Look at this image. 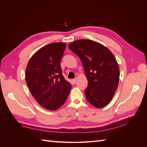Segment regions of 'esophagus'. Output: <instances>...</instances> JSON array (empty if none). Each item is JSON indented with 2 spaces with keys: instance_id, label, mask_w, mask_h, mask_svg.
<instances>
[{
  "instance_id": "obj_1",
  "label": "esophagus",
  "mask_w": 147,
  "mask_h": 147,
  "mask_svg": "<svg viewBox=\"0 0 147 147\" xmlns=\"http://www.w3.org/2000/svg\"><path fill=\"white\" fill-rule=\"evenodd\" d=\"M72 81V83H73V84H75V83H76V82H77V79H76V78L73 79Z\"/></svg>"
}]
</instances>
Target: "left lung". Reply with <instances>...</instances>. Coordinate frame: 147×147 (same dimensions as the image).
<instances>
[{
    "instance_id": "1",
    "label": "left lung",
    "mask_w": 147,
    "mask_h": 147,
    "mask_svg": "<svg viewBox=\"0 0 147 147\" xmlns=\"http://www.w3.org/2000/svg\"><path fill=\"white\" fill-rule=\"evenodd\" d=\"M69 48L83 64L88 82L84 91L87 100L98 109L108 105L119 80V66L113 53L102 44L88 39L75 40Z\"/></svg>"
}]
</instances>
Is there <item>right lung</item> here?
<instances>
[{
    "mask_svg": "<svg viewBox=\"0 0 147 147\" xmlns=\"http://www.w3.org/2000/svg\"><path fill=\"white\" fill-rule=\"evenodd\" d=\"M65 47L66 44L61 42L43 47L30 57L26 69V80L31 94L49 110L59 109L72 88L62 75L60 65Z\"/></svg>",
    "mask_w": 147,
    "mask_h": 147,
    "instance_id": "obj_1",
    "label": "right lung"
}]
</instances>
